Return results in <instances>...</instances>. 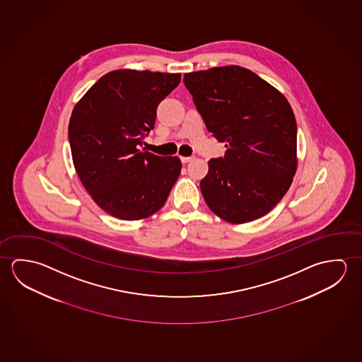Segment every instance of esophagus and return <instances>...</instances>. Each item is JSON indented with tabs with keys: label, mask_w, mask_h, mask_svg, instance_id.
I'll list each match as a JSON object with an SVG mask.
<instances>
[{
	"label": "esophagus",
	"mask_w": 362,
	"mask_h": 362,
	"mask_svg": "<svg viewBox=\"0 0 362 362\" xmlns=\"http://www.w3.org/2000/svg\"><path fill=\"white\" fill-rule=\"evenodd\" d=\"M180 160L183 164L185 163H189L190 160H193V156H180Z\"/></svg>",
	"instance_id": "esophagus-1"
}]
</instances>
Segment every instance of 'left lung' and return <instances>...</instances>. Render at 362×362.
<instances>
[{"label":"left lung","instance_id":"left-lung-1","mask_svg":"<svg viewBox=\"0 0 362 362\" xmlns=\"http://www.w3.org/2000/svg\"><path fill=\"white\" fill-rule=\"evenodd\" d=\"M197 111L223 158L208 161L202 194L211 211L231 223L269 214L296 170V122L284 95L238 66L184 74Z\"/></svg>","mask_w":362,"mask_h":362}]
</instances>
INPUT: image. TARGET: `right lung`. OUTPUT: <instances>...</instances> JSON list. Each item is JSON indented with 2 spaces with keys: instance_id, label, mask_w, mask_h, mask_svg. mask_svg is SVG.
Returning a JSON list of instances; mask_svg holds the SVG:
<instances>
[{
  "instance_id": "1",
  "label": "right lung",
  "mask_w": 362,
  "mask_h": 362,
  "mask_svg": "<svg viewBox=\"0 0 362 362\" xmlns=\"http://www.w3.org/2000/svg\"><path fill=\"white\" fill-rule=\"evenodd\" d=\"M180 74L115 71L100 78L71 112L68 137L78 177L107 214L124 221L159 211L177 182V156L145 151L156 108Z\"/></svg>"
}]
</instances>
